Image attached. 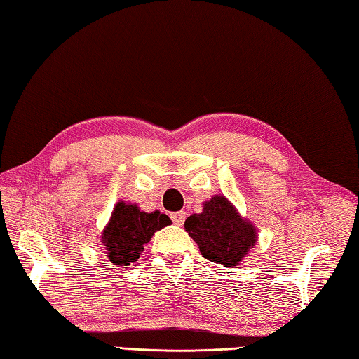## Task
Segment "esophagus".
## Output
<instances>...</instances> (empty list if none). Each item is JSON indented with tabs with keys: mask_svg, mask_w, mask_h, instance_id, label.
Returning a JSON list of instances; mask_svg holds the SVG:
<instances>
[{
	"mask_svg": "<svg viewBox=\"0 0 359 359\" xmlns=\"http://www.w3.org/2000/svg\"><path fill=\"white\" fill-rule=\"evenodd\" d=\"M185 217H187L185 212H177V213H172L171 215V219H172V222L175 224V226H184Z\"/></svg>",
	"mask_w": 359,
	"mask_h": 359,
	"instance_id": "1",
	"label": "esophagus"
}]
</instances>
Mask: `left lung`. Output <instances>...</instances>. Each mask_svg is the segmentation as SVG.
I'll return each instance as SVG.
<instances>
[{
	"label": "left lung",
	"instance_id": "8db88e82",
	"mask_svg": "<svg viewBox=\"0 0 359 359\" xmlns=\"http://www.w3.org/2000/svg\"><path fill=\"white\" fill-rule=\"evenodd\" d=\"M185 230L199 245L203 258L224 268L240 264L258 240L254 224L221 194L203 202L202 213L187 217Z\"/></svg>",
	"mask_w": 359,
	"mask_h": 359
}]
</instances>
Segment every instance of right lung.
Listing matches in <instances>:
<instances>
[{
  "instance_id": "right-lung-1",
  "label": "right lung",
  "mask_w": 359,
  "mask_h": 359,
  "mask_svg": "<svg viewBox=\"0 0 359 359\" xmlns=\"http://www.w3.org/2000/svg\"><path fill=\"white\" fill-rule=\"evenodd\" d=\"M170 224V217L158 210L146 213L137 203L119 201L101 233L104 254L115 268L137 263L154 233Z\"/></svg>"
}]
</instances>
